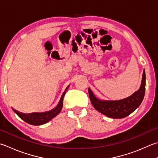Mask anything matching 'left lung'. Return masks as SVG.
Masks as SVG:
<instances>
[{"label":"left lung","mask_w":158,"mask_h":158,"mask_svg":"<svg viewBox=\"0 0 158 158\" xmlns=\"http://www.w3.org/2000/svg\"><path fill=\"white\" fill-rule=\"evenodd\" d=\"M145 81L146 76L144 70L140 89L129 97L119 101H101L94 97L89 88V99L95 109L104 115L112 118H125L136 110L141 104L144 97Z\"/></svg>","instance_id":"8db88e82"}]
</instances>
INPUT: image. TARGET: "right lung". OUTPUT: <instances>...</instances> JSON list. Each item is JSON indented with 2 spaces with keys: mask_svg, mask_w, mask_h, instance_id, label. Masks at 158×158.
Wrapping results in <instances>:
<instances>
[{
  "mask_svg": "<svg viewBox=\"0 0 158 158\" xmlns=\"http://www.w3.org/2000/svg\"><path fill=\"white\" fill-rule=\"evenodd\" d=\"M69 88L68 86L67 88L65 89L64 93L61 96L60 101L59 102L57 106L55 107L53 110L48 112H42V113H31V114H24L18 111L14 110V112L17 114V115L20 117L21 119L24 120L26 123H29L32 125H41L45 123H48L49 120L56 116L57 114L60 112L61 108L63 107V99L64 95L66 94V91Z\"/></svg>",
  "mask_w": 158,
  "mask_h": 158,
  "instance_id": "add662e5",
  "label": "right lung"
}]
</instances>
